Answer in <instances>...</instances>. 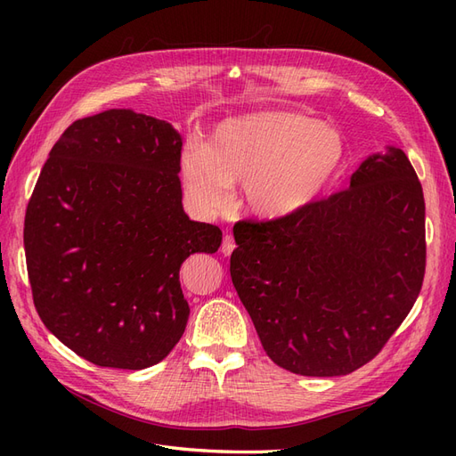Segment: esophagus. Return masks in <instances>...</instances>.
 I'll return each mask as SVG.
<instances>
[{"label":"esophagus","mask_w":456,"mask_h":456,"mask_svg":"<svg viewBox=\"0 0 456 456\" xmlns=\"http://www.w3.org/2000/svg\"><path fill=\"white\" fill-rule=\"evenodd\" d=\"M233 249H236V241H233L232 236H226L223 241V247H220V251H223L224 256H230L233 253Z\"/></svg>","instance_id":"esophagus-1"}]
</instances>
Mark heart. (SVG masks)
<instances>
[{"label": "heart", "instance_id": "1", "mask_svg": "<svg viewBox=\"0 0 456 456\" xmlns=\"http://www.w3.org/2000/svg\"><path fill=\"white\" fill-rule=\"evenodd\" d=\"M346 144L322 119L293 112L233 118L215 129L205 148L183 156V181L205 209H223L232 183H243L249 211L287 218L305 211L338 176Z\"/></svg>", "mask_w": 456, "mask_h": 456}]
</instances>
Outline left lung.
Segmentation results:
<instances>
[{"mask_svg": "<svg viewBox=\"0 0 456 456\" xmlns=\"http://www.w3.org/2000/svg\"><path fill=\"white\" fill-rule=\"evenodd\" d=\"M230 275L270 360L340 377L375 357L426 270L424 194L403 150L369 156L350 188L287 218L241 220Z\"/></svg>", "mask_w": 456, "mask_h": 456, "instance_id": "1", "label": "left lung"}]
</instances>
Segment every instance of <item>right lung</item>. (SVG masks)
Instances as JSON below:
<instances>
[{"label": "right lung", "mask_w": 456, "mask_h": 456, "mask_svg": "<svg viewBox=\"0 0 456 456\" xmlns=\"http://www.w3.org/2000/svg\"><path fill=\"white\" fill-rule=\"evenodd\" d=\"M181 150L171 123L106 110L61 134L32 191L24 249L36 310L99 367L167 357L190 315L183 262L223 241L183 209Z\"/></svg>", "instance_id": "add662e5"}]
</instances>
